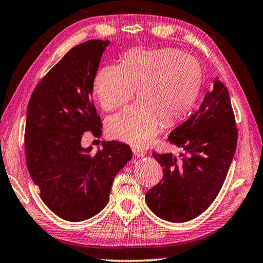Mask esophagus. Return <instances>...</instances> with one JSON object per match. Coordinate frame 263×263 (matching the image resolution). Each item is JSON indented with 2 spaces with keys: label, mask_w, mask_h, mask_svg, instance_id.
Returning <instances> with one entry per match:
<instances>
[{
  "label": "esophagus",
  "mask_w": 263,
  "mask_h": 263,
  "mask_svg": "<svg viewBox=\"0 0 263 263\" xmlns=\"http://www.w3.org/2000/svg\"><path fill=\"white\" fill-rule=\"evenodd\" d=\"M132 152H133V155H135L136 157H138V158L145 156V151L143 150V148H139V147H133Z\"/></svg>",
  "instance_id": "34e87169"
}]
</instances>
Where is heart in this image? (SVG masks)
Instances as JSON below:
<instances>
[{
  "label": "heart",
  "instance_id": "heart-1",
  "mask_svg": "<svg viewBox=\"0 0 263 263\" xmlns=\"http://www.w3.org/2000/svg\"><path fill=\"white\" fill-rule=\"evenodd\" d=\"M203 85L197 59L176 48L131 49L120 66L101 68L94 80L100 106L112 111L130 101L137 88L139 101L106 120L112 138L132 146L154 140L160 120L171 125L194 107Z\"/></svg>",
  "mask_w": 263,
  "mask_h": 263
}]
</instances>
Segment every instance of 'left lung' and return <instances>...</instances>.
<instances>
[{
  "instance_id": "left-lung-1",
  "label": "left lung",
  "mask_w": 263,
  "mask_h": 263,
  "mask_svg": "<svg viewBox=\"0 0 263 263\" xmlns=\"http://www.w3.org/2000/svg\"><path fill=\"white\" fill-rule=\"evenodd\" d=\"M167 139L185 155L177 159L172 154L152 152L164 175L145 199L158 217L186 222L201 215L216 198L236 151L237 128L229 92L218 78L198 111Z\"/></svg>"
}]
</instances>
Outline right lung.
Listing matches in <instances>:
<instances>
[{
  "label": "right lung",
  "mask_w": 263,
  "mask_h": 263,
  "mask_svg": "<svg viewBox=\"0 0 263 263\" xmlns=\"http://www.w3.org/2000/svg\"><path fill=\"white\" fill-rule=\"evenodd\" d=\"M109 41L89 40L74 47L31 93L27 108V167L40 197L59 217L85 221L107 204L113 179L132 158L128 145L103 142L94 156L81 146L85 132L101 136L92 101L93 82Z\"/></svg>",
  "instance_id": "obj_1"
}]
</instances>
